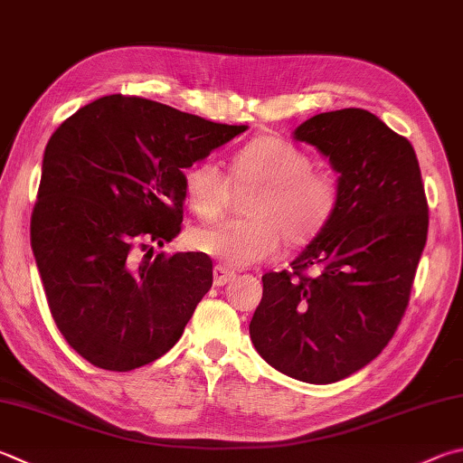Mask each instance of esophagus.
<instances>
[{
	"label": "esophagus",
	"mask_w": 463,
	"mask_h": 463,
	"mask_svg": "<svg viewBox=\"0 0 463 463\" xmlns=\"http://www.w3.org/2000/svg\"><path fill=\"white\" fill-rule=\"evenodd\" d=\"M213 275H214V285H216V288H222V285H226V283L232 279L234 271H231V269H226L222 265H216Z\"/></svg>",
	"instance_id": "1"
}]
</instances>
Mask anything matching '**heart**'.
<instances>
[{
  "instance_id": "obj_1",
  "label": "heart",
  "mask_w": 463,
  "mask_h": 463,
  "mask_svg": "<svg viewBox=\"0 0 463 463\" xmlns=\"http://www.w3.org/2000/svg\"><path fill=\"white\" fill-rule=\"evenodd\" d=\"M232 182L257 188L242 221L200 229L192 237L200 253L229 267H250L271 259L281 245L304 247L322 232L340 206V180L316 170L307 151L281 137L265 136L242 147L232 162ZM184 194L198 218L214 221L231 196V180L216 159L204 157L184 174Z\"/></svg>"
}]
</instances>
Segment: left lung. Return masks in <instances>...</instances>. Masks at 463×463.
I'll return each mask as SVG.
<instances>
[{"label": "left lung", "mask_w": 463, "mask_h": 463, "mask_svg": "<svg viewBox=\"0 0 463 463\" xmlns=\"http://www.w3.org/2000/svg\"><path fill=\"white\" fill-rule=\"evenodd\" d=\"M338 172L340 206L291 260L265 273L250 319L277 371L330 384L381 354L405 314L430 213L413 146L364 109L319 113L293 131ZM312 268L316 276H306Z\"/></svg>", "instance_id": "8db88e82"}]
</instances>
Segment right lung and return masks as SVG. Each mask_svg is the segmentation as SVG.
Here are the masks:
<instances>
[{"mask_svg": "<svg viewBox=\"0 0 463 463\" xmlns=\"http://www.w3.org/2000/svg\"><path fill=\"white\" fill-rule=\"evenodd\" d=\"M247 131L156 100L109 95L50 137L30 239L64 340L105 371L154 363L208 289L204 253H159L182 231L184 170Z\"/></svg>", "mask_w": 463, "mask_h": 463, "instance_id": "obj_1", "label": "right lung"}]
</instances>
